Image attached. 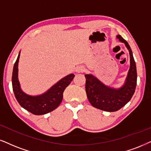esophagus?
<instances>
[{"label":"esophagus","mask_w":151,"mask_h":151,"mask_svg":"<svg viewBox=\"0 0 151 151\" xmlns=\"http://www.w3.org/2000/svg\"><path fill=\"white\" fill-rule=\"evenodd\" d=\"M85 71L84 68L83 66H78L76 68V72H78V73H80V72H83Z\"/></svg>","instance_id":"34e87169"}]
</instances>
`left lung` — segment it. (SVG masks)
<instances>
[{
	"instance_id": "left-lung-1",
	"label": "left lung",
	"mask_w": 151,
	"mask_h": 151,
	"mask_svg": "<svg viewBox=\"0 0 151 151\" xmlns=\"http://www.w3.org/2000/svg\"><path fill=\"white\" fill-rule=\"evenodd\" d=\"M117 38L125 43L130 56V68L126 82L120 89L106 86L92 74H85L86 92L93 106L105 111L113 112L124 106L134 95L137 86V68L131 48L127 42L118 35Z\"/></svg>"
}]
</instances>
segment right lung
Segmentation results:
<instances>
[{
    "label": "right lung",
    "instance_id": "right-lung-1",
    "mask_svg": "<svg viewBox=\"0 0 151 151\" xmlns=\"http://www.w3.org/2000/svg\"><path fill=\"white\" fill-rule=\"evenodd\" d=\"M19 56L20 53L14 63L12 77V88L17 102L23 108L35 115H43L56 109L61 103L65 89L74 79V74H71L63 78L43 95L30 96L25 94L21 90L19 83L18 63Z\"/></svg>",
    "mask_w": 151,
    "mask_h": 151
}]
</instances>
